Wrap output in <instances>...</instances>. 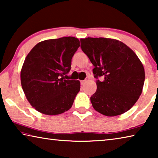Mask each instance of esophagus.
Wrapping results in <instances>:
<instances>
[{"label": "esophagus", "instance_id": "34e87169", "mask_svg": "<svg viewBox=\"0 0 158 158\" xmlns=\"http://www.w3.org/2000/svg\"><path fill=\"white\" fill-rule=\"evenodd\" d=\"M86 80H83V81H81V85H84L85 83H86Z\"/></svg>", "mask_w": 158, "mask_h": 158}]
</instances>
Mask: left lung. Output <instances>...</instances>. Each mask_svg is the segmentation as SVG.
<instances>
[{"label": "left lung", "mask_w": 158, "mask_h": 158, "mask_svg": "<svg viewBox=\"0 0 158 158\" xmlns=\"http://www.w3.org/2000/svg\"><path fill=\"white\" fill-rule=\"evenodd\" d=\"M81 47L94 65L97 90L90 97L93 107L106 116L124 114L137 102L142 93L145 71L134 51L118 40L82 38Z\"/></svg>", "instance_id": "left-lung-1"}]
</instances>
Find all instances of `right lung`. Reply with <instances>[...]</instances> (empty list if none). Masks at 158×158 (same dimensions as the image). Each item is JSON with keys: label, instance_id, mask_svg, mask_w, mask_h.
I'll return each mask as SVG.
<instances>
[{"label": "right lung", "instance_id": "1", "mask_svg": "<svg viewBox=\"0 0 158 158\" xmlns=\"http://www.w3.org/2000/svg\"><path fill=\"white\" fill-rule=\"evenodd\" d=\"M79 46L74 37L47 40L37 43L26 57L21 69V87L37 111L56 116L72 107L80 81L66 80L65 74Z\"/></svg>", "mask_w": 158, "mask_h": 158}]
</instances>
